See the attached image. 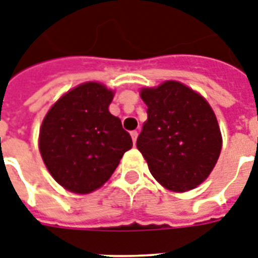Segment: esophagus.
<instances>
[{
    "label": "esophagus",
    "instance_id": "34e87169",
    "mask_svg": "<svg viewBox=\"0 0 258 258\" xmlns=\"http://www.w3.org/2000/svg\"><path fill=\"white\" fill-rule=\"evenodd\" d=\"M131 138H133V142L135 145L137 142V138H138V131H131Z\"/></svg>",
    "mask_w": 258,
    "mask_h": 258
}]
</instances>
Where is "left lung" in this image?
<instances>
[{"label":"left lung","instance_id":"1","mask_svg":"<svg viewBox=\"0 0 258 258\" xmlns=\"http://www.w3.org/2000/svg\"><path fill=\"white\" fill-rule=\"evenodd\" d=\"M141 97L147 105V121L137 146L151 174L174 192L194 189L207 178L221 154L215 113L199 93L176 81L146 88Z\"/></svg>","mask_w":258,"mask_h":258}]
</instances>
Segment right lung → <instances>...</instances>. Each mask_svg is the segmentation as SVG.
Here are the masks:
<instances>
[{
    "mask_svg": "<svg viewBox=\"0 0 258 258\" xmlns=\"http://www.w3.org/2000/svg\"><path fill=\"white\" fill-rule=\"evenodd\" d=\"M113 92L86 82L59 98L43 120L39 149L55 181L89 194L108 181L133 139L108 105Z\"/></svg>",
    "mask_w": 258,
    "mask_h": 258,
    "instance_id": "right-lung-1",
    "label": "right lung"
}]
</instances>
